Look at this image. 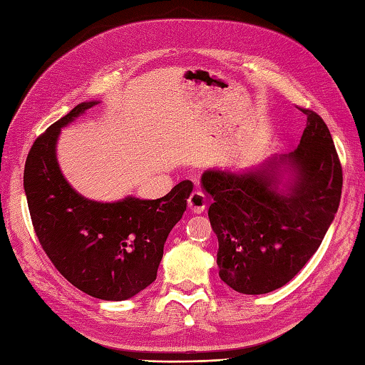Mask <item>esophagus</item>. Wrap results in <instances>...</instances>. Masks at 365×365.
I'll return each mask as SVG.
<instances>
[{
  "instance_id": "1",
  "label": "esophagus",
  "mask_w": 365,
  "mask_h": 365,
  "mask_svg": "<svg viewBox=\"0 0 365 365\" xmlns=\"http://www.w3.org/2000/svg\"><path fill=\"white\" fill-rule=\"evenodd\" d=\"M205 207H207V199L204 196V192L199 191V190L192 191L190 199H188V208H190V210L195 212V213H200V212L205 210Z\"/></svg>"
}]
</instances>
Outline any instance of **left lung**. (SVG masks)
<instances>
[{
    "mask_svg": "<svg viewBox=\"0 0 365 365\" xmlns=\"http://www.w3.org/2000/svg\"><path fill=\"white\" fill-rule=\"evenodd\" d=\"M299 111L306 128L292 153L255 173L207 170L200 180L213 199L208 218L220 243V277L235 292L262 294L290 282L319 250L339 208L344 177L329 128L315 111ZM279 162L295 173L285 192L277 188Z\"/></svg>",
    "mask_w": 365,
    "mask_h": 365,
    "instance_id": "obj_1",
    "label": "left lung"
}]
</instances>
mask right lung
<instances>
[{
	"instance_id": "obj_1",
	"label": "right lung",
	"mask_w": 365,
	"mask_h": 365,
	"mask_svg": "<svg viewBox=\"0 0 365 365\" xmlns=\"http://www.w3.org/2000/svg\"><path fill=\"white\" fill-rule=\"evenodd\" d=\"M94 105H76L36 139L23 185L38 243L59 273L91 297L123 301L157 279L163 247L187 210L192 183L183 180L155 200L100 204L80 196L54 152L61 128Z\"/></svg>"
}]
</instances>
